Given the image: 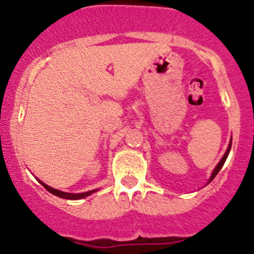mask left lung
<instances>
[{
	"mask_svg": "<svg viewBox=\"0 0 254 254\" xmlns=\"http://www.w3.org/2000/svg\"><path fill=\"white\" fill-rule=\"evenodd\" d=\"M231 141H230V145H229V148H227V151L226 152H225V155H224V157L221 158V161H220L219 162V165L216 166V168H215L214 170V172H212V175H211V177H210V179H209V182H211L212 179L215 178V177H216V175L217 173H219V171L221 170L222 168V166H224V163H225V161H226V158H227V156H229V152H230V150H231Z\"/></svg>",
	"mask_w": 254,
	"mask_h": 254,
	"instance_id": "left-lung-1",
	"label": "left lung"
}]
</instances>
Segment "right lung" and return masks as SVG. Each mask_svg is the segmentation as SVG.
I'll list each match as a JSON object with an SVG mask.
<instances>
[{
	"mask_svg": "<svg viewBox=\"0 0 254 254\" xmlns=\"http://www.w3.org/2000/svg\"><path fill=\"white\" fill-rule=\"evenodd\" d=\"M39 183L42 184L43 187H44L45 189H47L48 191H50L51 194H54V195L56 196H60V198H64V199H70V200H77V199H82V198H86V196H88L89 194L94 193L96 190H91V191H86V193H79V194H71V193H65V191H60L58 190V189H54L51 188V187L47 186L45 183H43V182L39 181Z\"/></svg>",
	"mask_w": 254,
	"mask_h": 254,
	"instance_id": "right-lung-1",
	"label": "right lung"
}]
</instances>
